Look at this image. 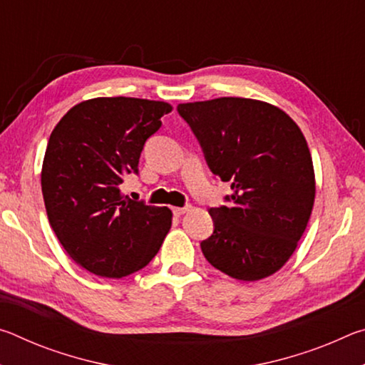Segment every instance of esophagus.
<instances>
[{
  "instance_id": "esophagus-1",
  "label": "esophagus",
  "mask_w": 365,
  "mask_h": 365,
  "mask_svg": "<svg viewBox=\"0 0 365 365\" xmlns=\"http://www.w3.org/2000/svg\"><path fill=\"white\" fill-rule=\"evenodd\" d=\"M190 209V206H185V207H174L172 209V212H174V215H177V217H180V215H183L185 212H187Z\"/></svg>"
}]
</instances>
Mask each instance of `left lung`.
<instances>
[{
  "label": "left lung",
  "instance_id": "left-lung-1",
  "mask_svg": "<svg viewBox=\"0 0 365 365\" xmlns=\"http://www.w3.org/2000/svg\"><path fill=\"white\" fill-rule=\"evenodd\" d=\"M206 163L230 182V206L211 207L214 232L201 242L215 269L243 282L280 270L311 217L316 177L304 135L287 113L250 98L177 106Z\"/></svg>",
  "mask_w": 365,
  "mask_h": 365
}]
</instances>
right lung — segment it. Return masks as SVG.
Segmentation results:
<instances>
[{
    "label": "right lung",
    "mask_w": 365,
    "mask_h": 365,
    "mask_svg": "<svg viewBox=\"0 0 365 365\" xmlns=\"http://www.w3.org/2000/svg\"><path fill=\"white\" fill-rule=\"evenodd\" d=\"M170 110L164 101L93 98L67 110L49 137L41 168L48 220L67 255L91 274L120 279L143 269L170 230L169 207L120 191Z\"/></svg>",
    "instance_id": "add662e5"
}]
</instances>
